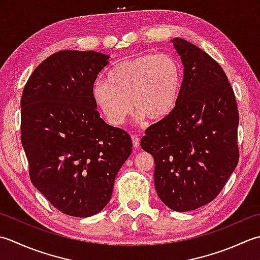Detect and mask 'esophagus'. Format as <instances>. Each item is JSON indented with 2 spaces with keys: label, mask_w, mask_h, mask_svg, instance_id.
Instances as JSON below:
<instances>
[{
  "label": "esophagus",
  "mask_w": 260,
  "mask_h": 260,
  "mask_svg": "<svg viewBox=\"0 0 260 260\" xmlns=\"http://www.w3.org/2000/svg\"><path fill=\"white\" fill-rule=\"evenodd\" d=\"M131 140H132V145H134L135 148H138L139 147V137H138L137 135H131Z\"/></svg>",
  "instance_id": "obj_1"
}]
</instances>
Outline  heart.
<instances>
[{"label":"heart","mask_w":260,"mask_h":260,"mask_svg":"<svg viewBox=\"0 0 260 260\" xmlns=\"http://www.w3.org/2000/svg\"><path fill=\"white\" fill-rule=\"evenodd\" d=\"M182 81V68L172 56L138 55L114 66L107 82L95 83L92 96L113 125L122 124L132 107L138 120L159 121L174 110Z\"/></svg>","instance_id":"obj_1"}]
</instances>
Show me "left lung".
<instances>
[{
    "instance_id": "left-lung-1",
    "label": "left lung",
    "mask_w": 260,
    "mask_h": 260,
    "mask_svg": "<svg viewBox=\"0 0 260 260\" xmlns=\"http://www.w3.org/2000/svg\"><path fill=\"white\" fill-rule=\"evenodd\" d=\"M184 76L174 110L150 125L140 145L155 160L153 182L169 209L187 212L210 203L239 160L234 89L213 58L182 38L172 41Z\"/></svg>"
}]
</instances>
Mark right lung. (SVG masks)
Returning a JSON list of instances; mask_svg holds the SVG:
<instances>
[{
    "mask_svg": "<svg viewBox=\"0 0 260 260\" xmlns=\"http://www.w3.org/2000/svg\"><path fill=\"white\" fill-rule=\"evenodd\" d=\"M110 56L61 50L31 74L21 98V141L30 179L57 210L77 218L102 211L131 137L100 118L92 89Z\"/></svg>",
    "mask_w": 260,
    "mask_h": 260,
    "instance_id": "add662e5",
    "label": "right lung"
}]
</instances>
